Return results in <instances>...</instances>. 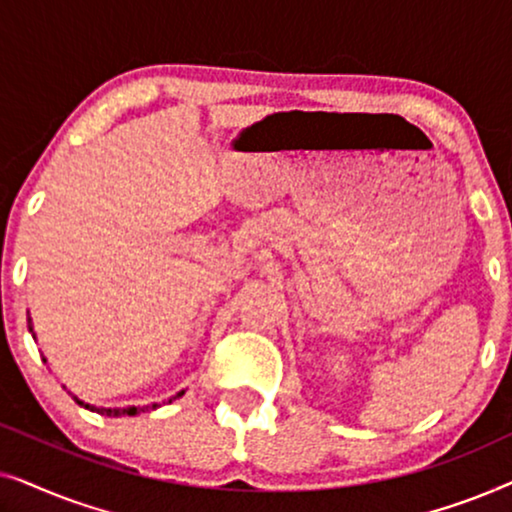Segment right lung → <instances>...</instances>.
<instances>
[{
  "mask_svg": "<svg viewBox=\"0 0 512 512\" xmlns=\"http://www.w3.org/2000/svg\"><path fill=\"white\" fill-rule=\"evenodd\" d=\"M27 328H30V333H32V338L37 340V333H34V326H32V319L27 317ZM44 363H46V359H44ZM62 389H67L65 384H62ZM69 396L74 398L76 403L81 405V408H86V410H90V412H97V415H104V417H135L137 412H151V410H156V408H160V405H165V403H172V401H177V398H181L186 394V389H181L177 396H172V398H167V401H163V403H149V405H144V408H137V405H128V408H97V405H90V403H86V401H81L79 396H74L72 391H67Z\"/></svg>",
  "mask_w": 512,
  "mask_h": 512,
  "instance_id": "1",
  "label": "right lung"
}]
</instances>
